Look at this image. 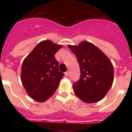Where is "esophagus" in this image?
<instances>
[{
    "label": "esophagus",
    "instance_id": "obj_1",
    "mask_svg": "<svg viewBox=\"0 0 132 132\" xmlns=\"http://www.w3.org/2000/svg\"><path fill=\"white\" fill-rule=\"evenodd\" d=\"M64 75H65V77H68V75H69V73H68V71H66V72H65Z\"/></svg>",
    "mask_w": 132,
    "mask_h": 132
}]
</instances>
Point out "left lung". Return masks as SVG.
<instances>
[{"label":"left lung","instance_id":"1","mask_svg":"<svg viewBox=\"0 0 132 132\" xmlns=\"http://www.w3.org/2000/svg\"><path fill=\"white\" fill-rule=\"evenodd\" d=\"M77 56L80 78L75 82V94L84 102L96 103L103 99L114 81V67L107 55L94 44L84 41L68 45Z\"/></svg>","mask_w":132,"mask_h":132}]
</instances>
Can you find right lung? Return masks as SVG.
Listing matches in <instances>:
<instances>
[{
    "mask_svg": "<svg viewBox=\"0 0 132 132\" xmlns=\"http://www.w3.org/2000/svg\"><path fill=\"white\" fill-rule=\"evenodd\" d=\"M62 46L50 40L41 41L23 60L21 80L34 100L45 102L58 87L64 73L59 71L55 54Z\"/></svg>",
    "mask_w": 132,
    "mask_h": 132,
    "instance_id": "1",
    "label": "right lung"
}]
</instances>
